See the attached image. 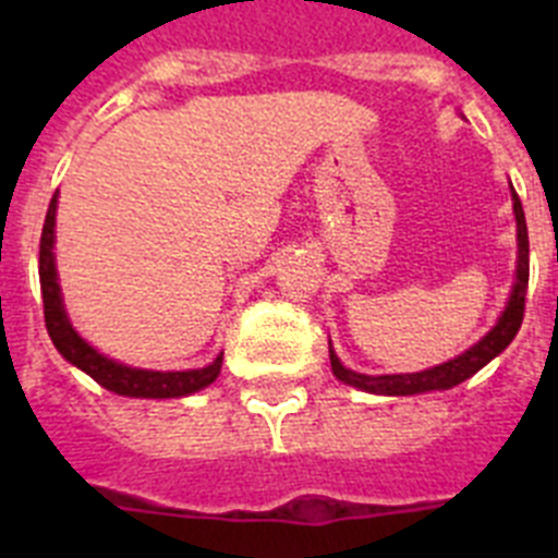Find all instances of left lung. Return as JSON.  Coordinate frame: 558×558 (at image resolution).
<instances>
[{"label":"left lung","instance_id":"1","mask_svg":"<svg viewBox=\"0 0 558 558\" xmlns=\"http://www.w3.org/2000/svg\"><path fill=\"white\" fill-rule=\"evenodd\" d=\"M514 218H517V245H520V259H517V282L511 290L509 307L500 315V322L495 324L489 335L477 340L475 347L458 354L456 360H447L441 366L427 368V372L416 374H383V377H368V374H357L347 368L338 360V354L329 349V363H332V374L347 383V386L360 388L368 393H386V397H408V393H425V391H445V388L458 386L475 372H481L489 360H495L502 349L509 347L514 335L522 327V315H525V290H529V226H525V211H522L520 198L514 192Z\"/></svg>","mask_w":558,"mask_h":558}]
</instances>
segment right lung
Here are the masks:
<instances>
[{
    "instance_id": "right-lung-1",
    "label": "right lung",
    "mask_w": 558,
    "mask_h": 558,
    "mask_svg": "<svg viewBox=\"0 0 558 558\" xmlns=\"http://www.w3.org/2000/svg\"><path fill=\"white\" fill-rule=\"evenodd\" d=\"M56 206L58 198L49 201L47 220L41 229V251H38V279H41V299H44V322H47V332L56 343L58 352L86 372L88 377L97 379L102 388L122 397H147V399H170V397H186L209 383L220 374L223 366V354L206 368H192V372H145V368H131L122 363H113L106 354L92 349L81 335L72 329L66 313L61 304V288H58L56 274V254H52V243H56Z\"/></svg>"
}]
</instances>
